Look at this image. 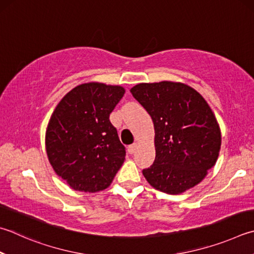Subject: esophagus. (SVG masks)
Here are the masks:
<instances>
[{
	"instance_id": "esophagus-1",
	"label": "esophagus",
	"mask_w": 254,
	"mask_h": 254,
	"mask_svg": "<svg viewBox=\"0 0 254 254\" xmlns=\"http://www.w3.org/2000/svg\"><path fill=\"white\" fill-rule=\"evenodd\" d=\"M136 147H137L136 143H133V144L127 146V152H128V153H130V154H133V153H134V152H135Z\"/></svg>"
}]
</instances>
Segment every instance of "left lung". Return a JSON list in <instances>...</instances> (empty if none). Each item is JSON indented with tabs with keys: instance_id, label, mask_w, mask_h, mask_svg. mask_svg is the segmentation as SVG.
<instances>
[{
	"instance_id": "1",
	"label": "left lung",
	"mask_w": 254,
	"mask_h": 254,
	"mask_svg": "<svg viewBox=\"0 0 254 254\" xmlns=\"http://www.w3.org/2000/svg\"><path fill=\"white\" fill-rule=\"evenodd\" d=\"M154 124L155 160L142 171L156 190L179 194L199 184L221 147L215 115L199 92L180 82L140 83L130 90Z\"/></svg>"
}]
</instances>
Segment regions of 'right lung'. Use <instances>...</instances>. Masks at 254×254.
<instances>
[{"label": "right lung", "instance_id": "obj_1", "mask_svg": "<svg viewBox=\"0 0 254 254\" xmlns=\"http://www.w3.org/2000/svg\"><path fill=\"white\" fill-rule=\"evenodd\" d=\"M124 87L90 82L63 96L45 133L53 170L76 191L99 192L112 183L126 159V147L110 122Z\"/></svg>", "mask_w": 254, "mask_h": 254}]
</instances>
